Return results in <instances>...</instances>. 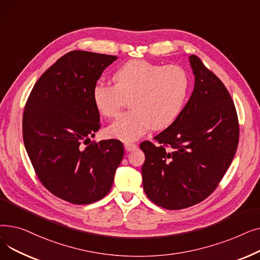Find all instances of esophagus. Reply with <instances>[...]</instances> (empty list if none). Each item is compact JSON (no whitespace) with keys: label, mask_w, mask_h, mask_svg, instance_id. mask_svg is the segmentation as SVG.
Here are the masks:
<instances>
[{"label":"esophagus","mask_w":260,"mask_h":260,"mask_svg":"<svg viewBox=\"0 0 260 260\" xmlns=\"http://www.w3.org/2000/svg\"><path fill=\"white\" fill-rule=\"evenodd\" d=\"M124 147H125L127 152H132V151H135V149L137 148V144L132 143V142H126V143H124Z\"/></svg>","instance_id":"1"}]
</instances>
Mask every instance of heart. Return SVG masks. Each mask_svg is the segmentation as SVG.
<instances>
[{"label": "heart", "instance_id": "1", "mask_svg": "<svg viewBox=\"0 0 260 260\" xmlns=\"http://www.w3.org/2000/svg\"><path fill=\"white\" fill-rule=\"evenodd\" d=\"M114 85L97 82L92 102L100 115L117 117L129 99L132 111L108 127L113 138L134 141L149 128H167L179 116L188 90V77L182 67L163 66L144 60H131L113 75Z\"/></svg>", "mask_w": 260, "mask_h": 260}]
</instances>
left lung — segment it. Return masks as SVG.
<instances>
[{"label":"left lung","instance_id":"8db88e82","mask_svg":"<svg viewBox=\"0 0 260 260\" xmlns=\"http://www.w3.org/2000/svg\"><path fill=\"white\" fill-rule=\"evenodd\" d=\"M195 86L172 124L143 141V189L157 206L189 208L209 197L233 160L239 124L233 100L220 79L192 54Z\"/></svg>","mask_w":260,"mask_h":260}]
</instances>
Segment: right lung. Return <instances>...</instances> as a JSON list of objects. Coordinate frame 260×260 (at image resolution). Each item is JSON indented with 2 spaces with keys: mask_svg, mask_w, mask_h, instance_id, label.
I'll return each mask as SVG.
<instances>
[{
  "mask_svg": "<svg viewBox=\"0 0 260 260\" xmlns=\"http://www.w3.org/2000/svg\"><path fill=\"white\" fill-rule=\"evenodd\" d=\"M116 56L67 52L39 78L23 114V140L35 172L51 194L89 204L108 194L124 147L90 141L100 128L92 87Z\"/></svg>",
  "mask_w": 260,
  "mask_h": 260,
  "instance_id": "add662e5",
  "label": "right lung"
}]
</instances>
